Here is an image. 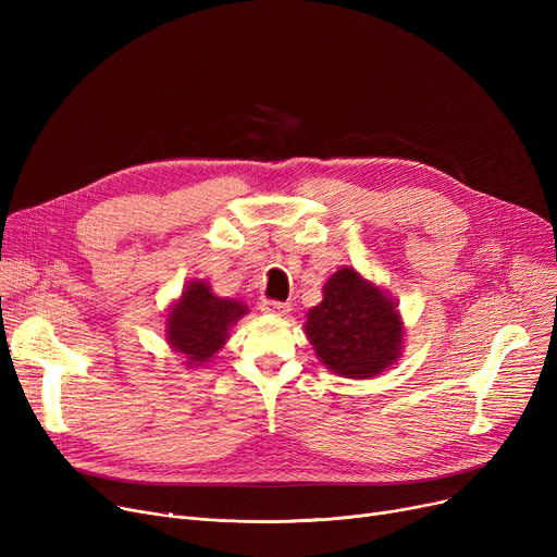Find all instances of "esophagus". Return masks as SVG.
<instances>
[{
  "label": "esophagus",
  "instance_id": "1",
  "mask_svg": "<svg viewBox=\"0 0 557 557\" xmlns=\"http://www.w3.org/2000/svg\"><path fill=\"white\" fill-rule=\"evenodd\" d=\"M259 309L263 313H271V315H286L288 313V305L286 302H277V300H263L259 305Z\"/></svg>",
  "mask_w": 557,
  "mask_h": 557
}]
</instances>
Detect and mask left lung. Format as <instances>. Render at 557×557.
Here are the masks:
<instances>
[{
    "label": "left lung",
    "instance_id": "8db88e82",
    "mask_svg": "<svg viewBox=\"0 0 557 557\" xmlns=\"http://www.w3.org/2000/svg\"><path fill=\"white\" fill-rule=\"evenodd\" d=\"M305 330L318 359L347 379L382 374L401 355L404 325L395 302L349 267L327 280Z\"/></svg>",
    "mask_w": 557,
    "mask_h": 557
}]
</instances>
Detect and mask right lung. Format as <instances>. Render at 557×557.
Returning a JSON list of instances; mask_svg holds the SVG:
<instances>
[{
    "instance_id": "obj_1",
    "label": "right lung",
    "mask_w": 557,
    "mask_h": 557,
    "mask_svg": "<svg viewBox=\"0 0 557 557\" xmlns=\"http://www.w3.org/2000/svg\"><path fill=\"white\" fill-rule=\"evenodd\" d=\"M248 313L239 300H225L212 294L210 284L194 280L185 286L181 300L166 315V343L181 352L187 366L208 363L227 341V330Z\"/></svg>"
}]
</instances>
